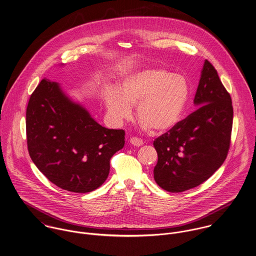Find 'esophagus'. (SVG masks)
<instances>
[{"label": "esophagus", "mask_w": 256, "mask_h": 256, "mask_svg": "<svg viewBox=\"0 0 256 256\" xmlns=\"http://www.w3.org/2000/svg\"><path fill=\"white\" fill-rule=\"evenodd\" d=\"M130 142H131L133 146H142V140L139 139V138H136V137L130 138Z\"/></svg>", "instance_id": "1"}]
</instances>
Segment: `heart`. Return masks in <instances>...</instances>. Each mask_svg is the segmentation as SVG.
Instances as JSON below:
<instances>
[{
    "instance_id": "obj_1",
    "label": "heart",
    "mask_w": 256,
    "mask_h": 256,
    "mask_svg": "<svg viewBox=\"0 0 256 256\" xmlns=\"http://www.w3.org/2000/svg\"><path fill=\"white\" fill-rule=\"evenodd\" d=\"M188 86L186 78L165 68L138 71L125 77L118 89L104 93L108 114L122 122L132 114L137 106L136 116L144 129L163 133L177 125L186 108Z\"/></svg>"
}]
</instances>
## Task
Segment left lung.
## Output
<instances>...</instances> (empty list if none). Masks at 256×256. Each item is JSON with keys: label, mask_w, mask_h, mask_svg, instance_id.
<instances>
[{"label": "left lung", "mask_w": 256, "mask_h": 256, "mask_svg": "<svg viewBox=\"0 0 256 256\" xmlns=\"http://www.w3.org/2000/svg\"><path fill=\"white\" fill-rule=\"evenodd\" d=\"M194 104L198 108L154 142L156 184L181 192L206 181L223 164L231 142L232 98L206 60Z\"/></svg>", "instance_id": "left-lung-1"}]
</instances>
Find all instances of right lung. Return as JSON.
Here are the masks:
<instances>
[{
    "label": "right lung",
    "mask_w": 256,
    "mask_h": 256,
    "mask_svg": "<svg viewBox=\"0 0 256 256\" xmlns=\"http://www.w3.org/2000/svg\"><path fill=\"white\" fill-rule=\"evenodd\" d=\"M26 136L37 168L56 186L78 194L104 184L110 158L125 144L124 130L102 127L58 83L46 78L30 96Z\"/></svg>",
    "instance_id": "right-lung-1"
}]
</instances>
